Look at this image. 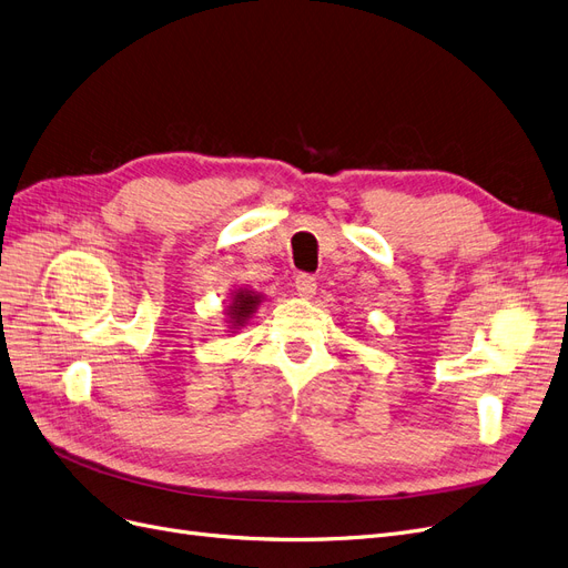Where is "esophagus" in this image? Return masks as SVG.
I'll return each instance as SVG.
<instances>
[{
    "label": "esophagus",
    "instance_id": "1",
    "mask_svg": "<svg viewBox=\"0 0 568 568\" xmlns=\"http://www.w3.org/2000/svg\"><path fill=\"white\" fill-rule=\"evenodd\" d=\"M316 287H318V283H316V278L311 276V273H300V276L295 278V290H297V295H302V297L316 295Z\"/></svg>",
    "mask_w": 568,
    "mask_h": 568
}]
</instances>
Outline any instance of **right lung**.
<instances>
[{"label": "right lung", "instance_id": "add662e5", "mask_svg": "<svg viewBox=\"0 0 568 568\" xmlns=\"http://www.w3.org/2000/svg\"><path fill=\"white\" fill-rule=\"evenodd\" d=\"M260 304H262V295H257V292H252V290L239 287L234 292V297H231V304L226 306V316H229V323H231L229 329L243 327L245 321L257 311Z\"/></svg>", "mask_w": 568, "mask_h": 568}]
</instances>
